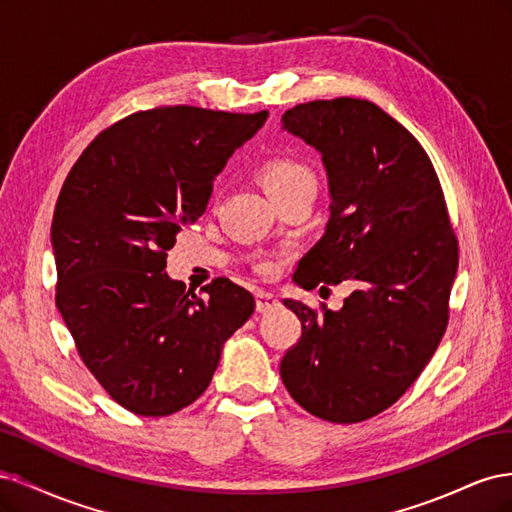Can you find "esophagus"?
Masks as SVG:
<instances>
[{
  "mask_svg": "<svg viewBox=\"0 0 512 512\" xmlns=\"http://www.w3.org/2000/svg\"><path fill=\"white\" fill-rule=\"evenodd\" d=\"M277 307H280V299H277L273 292H267V290H258L256 292V309H258L260 314L275 312Z\"/></svg>",
  "mask_w": 512,
  "mask_h": 512,
  "instance_id": "esophagus-1",
  "label": "esophagus"
}]
</instances>
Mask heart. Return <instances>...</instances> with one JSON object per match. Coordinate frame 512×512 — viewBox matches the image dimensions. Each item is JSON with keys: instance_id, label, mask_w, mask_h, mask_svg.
<instances>
[{"instance_id": "heart-1", "label": "heart", "mask_w": 512, "mask_h": 512, "mask_svg": "<svg viewBox=\"0 0 512 512\" xmlns=\"http://www.w3.org/2000/svg\"><path fill=\"white\" fill-rule=\"evenodd\" d=\"M260 179L269 194L297 188V185H314L312 170L290 158L269 160L260 170ZM262 269H271V265H265Z\"/></svg>"}]
</instances>
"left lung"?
<instances>
[{"instance_id":"obj_1","label":"left lung","mask_w":512,"mask_h":512,"mask_svg":"<svg viewBox=\"0 0 512 512\" xmlns=\"http://www.w3.org/2000/svg\"><path fill=\"white\" fill-rule=\"evenodd\" d=\"M282 130L320 153L331 198L324 235L292 280L305 290L354 284L337 312L284 301L303 333L284 354L282 382L322 421L361 423L391 408L436 352L457 239L425 149L374 102L299 104Z\"/></svg>"}]
</instances>
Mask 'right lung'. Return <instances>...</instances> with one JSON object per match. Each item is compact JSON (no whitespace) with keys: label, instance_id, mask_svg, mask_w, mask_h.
<instances>
[{"label":"right lung","instance_id":"1","mask_svg":"<svg viewBox=\"0 0 512 512\" xmlns=\"http://www.w3.org/2000/svg\"><path fill=\"white\" fill-rule=\"evenodd\" d=\"M269 113L162 106L104 130L70 170L51 224L57 309L119 406L168 416L205 393L254 297L226 277L196 297L166 252L205 213L228 158Z\"/></svg>","mask_w":512,"mask_h":512}]
</instances>
